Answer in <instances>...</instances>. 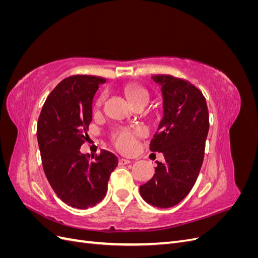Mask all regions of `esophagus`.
<instances>
[{
  "label": "esophagus",
  "mask_w": 258,
  "mask_h": 258,
  "mask_svg": "<svg viewBox=\"0 0 258 258\" xmlns=\"http://www.w3.org/2000/svg\"><path fill=\"white\" fill-rule=\"evenodd\" d=\"M131 161L129 159H126V158H120L119 159V165H128V163H130Z\"/></svg>",
  "instance_id": "34e87169"
}]
</instances>
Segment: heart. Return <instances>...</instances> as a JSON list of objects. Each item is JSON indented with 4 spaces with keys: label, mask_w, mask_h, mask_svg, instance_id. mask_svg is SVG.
<instances>
[{
    "label": "heart",
    "mask_w": 258,
    "mask_h": 258,
    "mask_svg": "<svg viewBox=\"0 0 258 258\" xmlns=\"http://www.w3.org/2000/svg\"><path fill=\"white\" fill-rule=\"evenodd\" d=\"M124 93H126V96L128 97L131 104H134L138 102V101H141V100L148 101L147 91L143 87H140V86H136V85L126 86V87H124ZM104 100H105V95H102L98 100V104H102ZM145 134H146L145 129L141 127H139L135 130H128V129L120 130L116 134V144L121 151L131 152L136 147L137 138L142 137Z\"/></svg>",
    "instance_id": "obj_1"
}]
</instances>
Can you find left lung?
<instances>
[{
	"label": "left lung",
	"instance_id": "left-lung-1",
	"mask_svg": "<svg viewBox=\"0 0 258 258\" xmlns=\"http://www.w3.org/2000/svg\"><path fill=\"white\" fill-rule=\"evenodd\" d=\"M160 85L163 116L150 148L162 153L154 176L140 186L141 197L154 207L167 209L179 204L197 181L204 162L209 132L206 98L195 86L170 75H155Z\"/></svg>",
	"mask_w": 258,
	"mask_h": 258
}]
</instances>
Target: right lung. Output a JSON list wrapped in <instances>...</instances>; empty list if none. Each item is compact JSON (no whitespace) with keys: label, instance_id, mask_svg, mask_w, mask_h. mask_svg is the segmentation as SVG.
<instances>
[{"label":"right lung","instance_id":"add662e5","mask_svg":"<svg viewBox=\"0 0 258 258\" xmlns=\"http://www.w3.org/2000/svg\"><path fill=\"white\" fill-rule=\"evenodd\" d=\"M101 77L74 75L60 82L46 99L37 121L43 169L57 196L72 208L88 209L102 200L116 156L102 151L92 161L81 153L88 141L92 101Z\"/></svg>","mask_w":258,"mask_h":258}]
</instances>
